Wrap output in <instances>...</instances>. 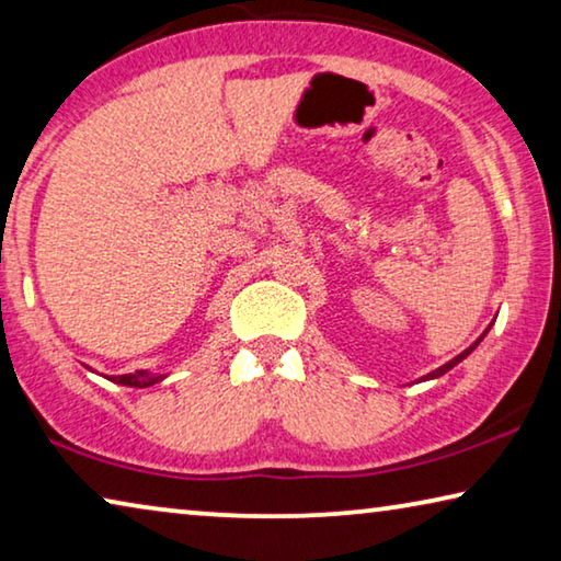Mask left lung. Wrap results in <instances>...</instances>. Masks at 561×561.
<instances>
[{"label":"left lung","mask_w":561,"mask_h":561,"mask_svg":"<svg viewBox=\"0 0 561 561\" xmlns=\"http://www.w3.org/2000/svg\"><path fill=\"white\" fill-rule=\"evenodd\" d=\"M489 327H492V324H489ZM489 327H486V332H489ZM486 332L482 334V336H479V340L472 344V346H467V350L465 352H461V354H457V357L455 359H449L447 364H442V367L439 369H434V371H430V375H426V377H422V381H426V379H437V377H442V375H447V371L451 369V367H457V364L461 362V359H467L469 357V354H472L474 350H477V346H479V342H482L484 340V336H486Z\"/></svg>","instance_id":"left-lung-1"}]
</instances>
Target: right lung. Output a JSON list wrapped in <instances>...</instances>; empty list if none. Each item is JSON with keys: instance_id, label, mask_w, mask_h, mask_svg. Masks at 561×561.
Listing matches in <instances>:
<instances>
[{"instance_id": "right-lung-1", "label": "right lung", "mask_w": 561, "mask_h": 561, "mask_svg": "<svg viewBox=\"0 0 561 561\" xmlns=\"http://www.w3.org/2000/svg\"><path fill=\"white\" fill-rule=\"evenodd\" d=\"M164 377H167V375H152V371H147V369H137V371H131V375L112 377L110 381H117V385H124V387L145 389V387L157 385V381H162Z\"/></svg>"}]
</instances>
